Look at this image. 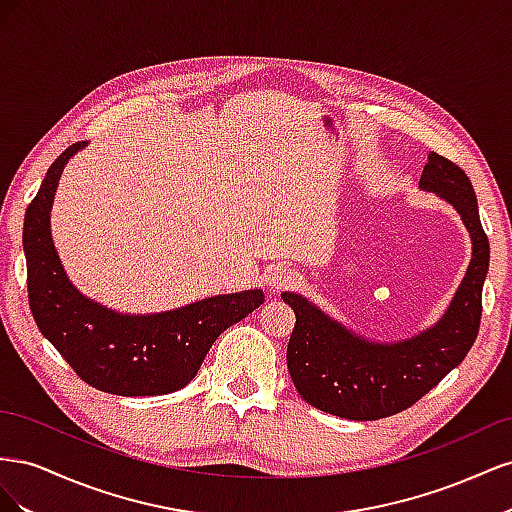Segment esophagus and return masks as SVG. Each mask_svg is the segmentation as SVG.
I'll return each mask as SVG.
<instances>
[{
  "instance_id": "esophagus-1",
  "label": "esophagus",
  "mask_w": 512,
  "mask_h": 512,
  "mask_svg": "<svg viewBox=\"0 0 512 512\" xmlns=\"http://www.w3.org/2000/svg\"><path fill=\"white\" fill-rule=\"evenodd\" d=\"M294 282V273L288 267H273L267 275V284L275 290L288 288Z\"/></svg>"
}]
</instances>
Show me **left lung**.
Listing matches in <instances>:
<instances>
[{"label":"left lung","mask_w":512,"mask_h":512,"mask_svg":"<svg viewBox=\"0 0 512 512\" xmlns=\"http://www.w3.org/2000/svg\"><path fill=\"white\" fill-rule=\"evenodd\" d=\"M418 188L451 203L470 232L472 260L455 297L433 327L401 342H371L301 294L282 292L297 316L286 363L309 406L350 421H378L416 404L470 352L489 271V239L476 194L468 175L436 151H429Z\"/></svg>","instance_id":"left-lung-1"}]
</instances>
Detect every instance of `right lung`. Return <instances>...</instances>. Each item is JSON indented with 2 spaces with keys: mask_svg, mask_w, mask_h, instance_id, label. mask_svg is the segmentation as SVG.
Here are the masks:
<instances>
[{
  "mask_svg": "<svg viewBox=\"0 0 512 512\" xmlns=\"http://www.w3.org/2000/svg\"><path fill=\"white\" fill-rule=\"evenodd\" d=\"M87 143L70 145L46 170L25 211L27 294L40 333L83 382L121 397L183 389L228 327L265 303V292L218 294L162 314H119L76 290L51 239V207L64 166Z\"/></svg>",
  "mask_w": 512,
  "mask_h": 512,
  "instance_id": "1",
  "label": "right lung"
}]
</instances>
